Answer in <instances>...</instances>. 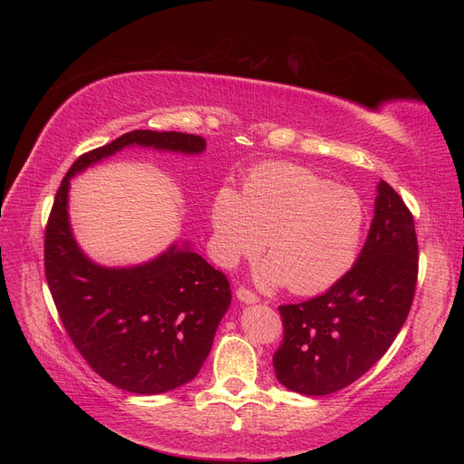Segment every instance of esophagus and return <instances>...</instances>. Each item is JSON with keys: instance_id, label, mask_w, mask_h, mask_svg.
<instances>
[{"instance_id": "1", "label": "esophagus", "mask_w": 464, "mask_h": 464, "mask_svg": "<svg viewBox=\"0 0 464 464\" xmlns=\"http://www.w3.org/2000/svg\"><path fill=\"white\" fill-rule=\"evenodd\" d=\"M237 299L242 301V303H246V304H254V303L259 301V297L254 294V291L248 289V287H245V285H240V287L237 289Z\"/></svg>"}]
</instances>
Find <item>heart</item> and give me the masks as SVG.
I'll list each match as a JSON object with an SVG mask.
<instances>
[{"label": "heart", "mask_w": 464, "mask_h": 464, "mask_svg": "<svg viewBox=\"0 0 464 464\" xmlns=\"http://www.w3.org/2000/svg\"><path fill=\"white\" fill-rule=\"evenodd\" d=\"M210 219L224 266L259 257L266 240L261 280L314 295L350 273L367 212L352 188L294 163H265L245 179L240 195L229 188L216 193Z\"/></svg>", "instance_id": "heart-1"}]
</instances>
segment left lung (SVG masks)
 Masks as SVG:
<instances>
[{"label": "left lung", "instance_id": "obj_1", "mask_svg": "<svg viewBox=\"0 0 464 464\" xmlns=\"http://www.w3.org/2000/svg\"><path fill=\"white\" fill-rule=\"evenodd\" d=\"M418 261L413 216L401 195L380 180L369 237L350 273L324 295L278 306L284 325L273 355L278 382L320 397L367 372L408 318Z\"/></svg>", "mask_w": 464, "mask_h": 464}]
</instances>
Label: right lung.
Here are the masks:
<instances>
[{
    "label": "right lung",
    "instance_id": "1",
    "mask_svg": "<svg viewBox=\"0 0 464 464\" xmlns=\"http://www.w3.org/2000/svg\"><path fill=\"white\" fill-rule=\"evenodd\" d=\"M201 154L199 135L135 130L82 154L63 177L44 229V276L79 353L109 383L158 395L198 376L231 304L224 273L188 246H170L128 269L95 265L79 248L67 214L69 180L126 146Z\"/></svg>",
    "mask_w": 464,
    "mask_h": 464
}]
</instances>
